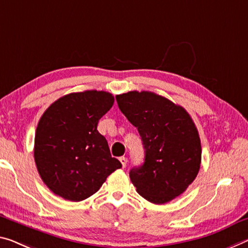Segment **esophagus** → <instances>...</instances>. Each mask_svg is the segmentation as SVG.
<instances>
[{"label":"esophagus","mask_w":248,"mask_h":248,"mask_svg":"<svg viewBox=\"0 0 248 248\" xmlns=\"http://www.w3.org/2000/svg\"><path fill=\"white\" fill-rule=\"evenodd\" d=\"M119 159H120V162H121V164H122V166H123V167L126 166V163H127V158H126V157H124V156H122V157H120Z\"/></svg>","instance_id":"obj_1"}]
</instances>
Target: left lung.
<instances>
[{"instance_id":"8db88e82","label":"left lung","mask_w":248,"mask_h":248,"mask_svg":"<svg viewBox=\"0 0 248 248\" xmlns=\"http://www.w3.org/2000/svg\"><path fill=\"white\" fill-rule=\"evenodd\" d=\"M121 112L139 131L145 159L129 178L148 202L164 204L184 193L199 174L201 140L182 106L153 92L132 91L116 95Z\"/></svg>"}]
</instances>
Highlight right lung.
I'll return each instance as SVG.
<instances>
[{"label": "right lung", "instance_id": "add662e5", "mask_svg": "<svg viewBox=\"0 0 248 248\" xmlns=\"http://www.w3.org/2000/svg\"><path fill=\"white\" fill-rule=\"evenodd\" d=\"M114 104L104 91L64 95L44 112L34 140V159L44 184L64 200L81 202L121 169L97 123Z\"/></svg>", "mask_w": 248, "mask_h": 248}]
</instances>
